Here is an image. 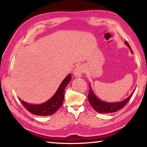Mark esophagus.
Here are the masks:
<instances>
[{
  "mask_svg": "<svg viewBox=\"0 0 147 147\" xmlns=\"http://www.w3.org/2000/svg\"><path fill=\"white\" fill-rule=\"evenodd\" d=\"M85 71V69L82 65H78L74 71V76L75 77H81L82 76L83 73Z\"/></svg>",
  "mask_w": 147,
  "mask_h": 147,
  "instance_id": "1",
  "label": "esophagus"
}]
</instances>
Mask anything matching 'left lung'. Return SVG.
I'll use <instances>...</instances> for the list:
<instances>
[{
  "label": "left lung",
  "instance_id": "8db88e82",
  "mask_svg": "<svg viewBox=\"0 0 147 147\" xmlns=\"http://www.w3.org/2000/svg\"><path fill=\"white\" fill-rule=\"evenodd\" d=\"M125 44L129 48L131 52L133 53L132 50L131 49L129 45L127 42H125ZM90 86V91L88 95V98L90 105L92 106V107L94 109L96 112L98 113L104 114V113H111V112H115L117 111L120 110L123 107H124L125 105L127 104L129 99L131 97L133 93L135 92V90H133V92L131 93L128 97L126 98L125 100L123 101L119 102H107L101 100H100L97 96L95 95V94L93 92V90L92 88L91 85L89 83Z\"/></svg>",
  "mask_w": 147,
  "mask_h": 147
}]
</instances>
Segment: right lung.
I'll return each instance as SVG.
<instances>
[{"mask_svg":"<svg viewBox=\"0 0 147 147\" xmlns=\"http://www.w3.org/2000/svg\"><path fill=\"white\" fill-rule=\"evenodd\" d=\"M71 80V74H69L62 81L60 86H59L55 94L50 98L49 100L41 104H28L26 102L18 98L22 104L24 105L28 111L36 115H51L57 111L61 107L64 98V90L66 88L67 84Z\"/></svg>","mask_w":147,"mask_h":147,"instance_id":"right-lung-1","label":"right lung"}]
</instances>
